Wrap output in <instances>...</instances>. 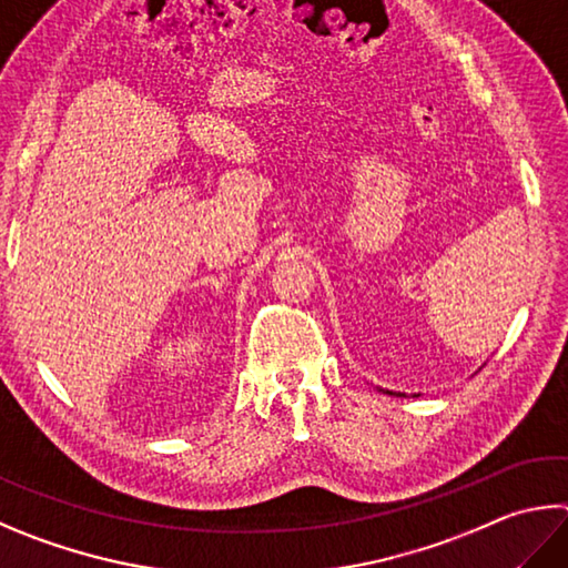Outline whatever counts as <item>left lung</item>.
<instances>
[{"label": "left lung", "instance_id": "8db88e82", "mask_svg": "<svg viewBox=\"0 0 568 568\" xmlns=\"http://www.w3.org/2000/svg\"><path fill=\"white\" fill-rule=\"evenodd\" d=\"M399 397H405V395H399Z\"/></svg>", "mask_w": 568, "mask_h": 568}]
</instances>
